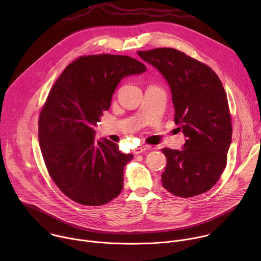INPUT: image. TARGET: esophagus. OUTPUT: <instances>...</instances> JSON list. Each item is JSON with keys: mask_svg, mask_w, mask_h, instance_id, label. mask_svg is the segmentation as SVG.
Listing matches in <instances>:
<instances>
[{"mask_svg": "<svg viewBox=\"0 0 261 261\" xmlns=\"http://www.w3.org/2000/svg\"><path fill=\"white\" fill-rule=\"evenodd\" d=\"M151 146L150 145H140V146H137L135 150H134V153L135 154H140V153H143L147 150H150Z\"/></svg>", "mask_w": 261, "mask_h": 261, "instance_id": "34e87169", "label": "esophagus"}]
</instances>
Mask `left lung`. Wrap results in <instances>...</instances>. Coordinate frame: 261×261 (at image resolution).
<instances>
[{
	"label": "left lung",
	"mask_w": 261,
	"mask_h": 261,
	"mask_svg": "<svg viewBox=\"0 0 261 261\" xmlns=\"http://www.w3.org/2000/svg\"><path fill=\"white\" fill-rule=\"evenodd\" d=\"M155 66L171 89L174 123L187 137L181 151L162 148L167 163L163 187L178 197L208 191L227 162L232 125L224 88L215 71L174 48L137 51Z\"/></svg>",
	"instance_id": "left-lung-1"
}]
</instances>
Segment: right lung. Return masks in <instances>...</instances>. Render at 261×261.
Returning a JSON list of instances; mask_svg holds the SVG:
<instances>
[{"label": "right lung", "instance_id": "1", "mask_svg": "<svg viewBox=\"0 0 261 261\" xmlns=\"http://www.w3.org/2000/svg\"><path fill=\"white\" fill-rule=\"evenodd\" d=\"M145 70L128 56H82L50 89L39 115V143L48 174L73 201L102 205L121 193L124 167L133 156L108 139H95L94 126L120 81Z\"/></svg>", "mask_w": 261, "mask_h": 261}]
</instances>
